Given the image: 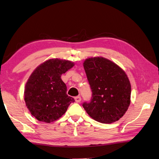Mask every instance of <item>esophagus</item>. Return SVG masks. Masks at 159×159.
Listing matches in <instances>:
<instances>
[{
    "label": "esophagus",
    "mask_w": 159,
    "mask_h": 159,
    "mask_svg": "<svg viewBox=\"0 0 159 159\" xmlns=\"http://www.w3.org/2000/svg\"><path fill=\"white\" fill-rule=\"evenodd\" d=\"M75 99L76 102H77V103H79L81 101V98L80 96H76V97H75Z\"/></svg>",
    "instance_id": "1"
}]
</instances>
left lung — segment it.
Masks as SVG:
<instances>
[{"instance_id":"obj_1","label":"left lung","mask_w":159,"mask_h":159,"mask_svg":"<svg viewBox=\"0 0 159 159\" xmlns=\"http://www.w3.org/2000/svg\"><path fill=\"white\" fill-rule=\"evenodd\" d=\"M92 92L83 104L92 119L109 124L119 120L130 104L131 84L119 66L104 57H91L83 64Z\"/></svg>"}]
</instances>
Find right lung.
Here are the masks:
<instances>
[{"label":"right lung","instance_id":"add662e5","mask_svg":"<svg viewBox=\"0 0 159 159\" xmlns=\"http://www.w3.org/2000/svg\"><path fill=\"white\" fill-rule=\"evenodd\" d=\"M68 60H49L32 72L25 84L24 99L32 115L39 121L56 120L75 102L66 93L67 87L61 79L62 74L73 67Z\"/></svg>","mask_w":159,"mask_h":159}]
</instances>
